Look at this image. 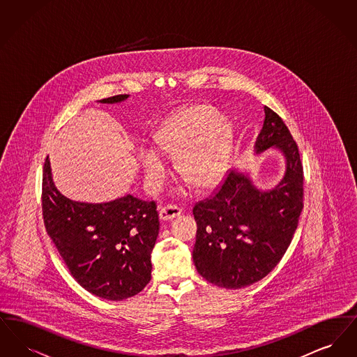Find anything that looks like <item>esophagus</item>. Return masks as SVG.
Returning a JSON list of instances; mask_svg holds the SVG:
<instances>
[{
	"label": "esophagus",
	"instance_id": "obj_1",
	"mask_svg": "<svg viewBox=\"0 0 357 357\" xmlns=\"http://www.w3.org/2000/svg\"><path fill=\"white\" fill-rule=\"evenodd\" d=\"M181 213H182V210L179 207H176L174 204H167L160 208L159 218H160V221H171V220L179 217Z\"/></svg>",
	"mask_w": 357,
	"mask_h": 357
}]
</instances>
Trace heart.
Returning <instances> with one entry per match:
<instances>
[{"label": "heart", "instance_id": "b5f03b06", "mask_svg": "<svg viewBox=\"0 0 357 357\" xmlns=\"http://www.w3.org/2000/svg\"><path fill=\"white\" fill-rule=\"evenodd\" d=\"M233 140L231 121L207 104L178 108L160 123L153 135L158 151L176 156L179 174L198 190H207L221 182L230 162ZM139 160L151 183L165 178L166 163L156 151L142 150Z\"/></svg>", "mask_w": 357, "mask_h": 357}]
</instances>
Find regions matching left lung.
<instances>
[{
	"label": "left lung",
	"instance_id": "obj_1",
	"mask_svg": "<svg viewBox=\"0 0 357 357\" xmlns=\"http://www.w3.org/2000/svg\"><path fill=\"white\" fill-rule=\"evenodd\" d=\"M255 153L274 147L285 158L282 179L268 190L230 170L214 194L192 208L197 239L192 259L206 281L226 289L249 287L285 255L304 207V170L288 127L265 105Z\"/></svg>",
	"mask_w": 357,
	"mask_h": 357
}]
</instances>
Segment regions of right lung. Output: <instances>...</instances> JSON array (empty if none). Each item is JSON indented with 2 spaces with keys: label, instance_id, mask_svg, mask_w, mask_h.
Instances as JSON below:
<instances>
[{
  "label": "right lung",
  "instance_id": "obj_1",
  "mask_svg": "<svg viewBox=\"0 0 357 357\" xmlns=\"http://www.w3.org/2000/svg\"><path fill=\"white\" fill-rule=\"evenodd\" d=\"M116 95L100 102H124ZM43 217L48 236L72 277L111 301L130 298L151 280V253L159 234L155 202L126 195L105 204L76 202L53 183L50 156L43 170Z\"/></svg>",
  "mask_w": 357,
  "mask_h": 357
}]
</instances>
